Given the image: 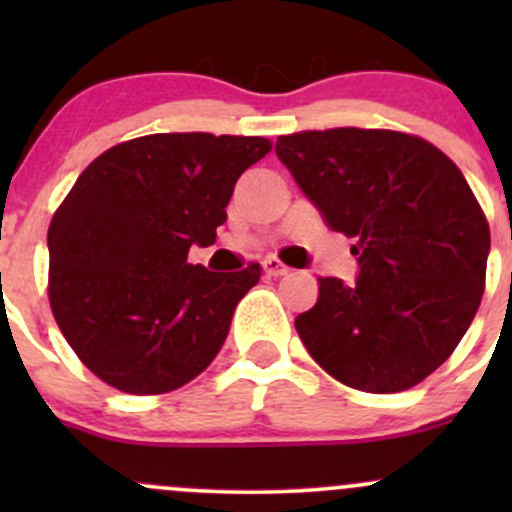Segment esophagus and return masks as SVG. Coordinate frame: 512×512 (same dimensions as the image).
Wrapping results in <instances>:
<instances>
[{"label": "esophagus", "instance_id": "esophagus-1", "mask_svg": "<svg viewBox=\"0 0 512 512\" xmlns=\"http://www.w3.org/2000/svg\"><path fill=\"white\" fill-rule=\"evenodd\" d=\"M262 270H265L270 277H282V275H287L289 267L285 265V262L277 260V257H265V260H262Z\"/></svg>", "mask_w": 512, "mask_h": 512}]
</instances>
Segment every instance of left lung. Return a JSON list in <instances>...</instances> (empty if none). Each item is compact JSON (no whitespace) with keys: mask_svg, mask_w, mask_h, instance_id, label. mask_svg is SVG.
Wrapping results in <instances>:
<instances>
[{"mask_svg":"<svg viewBox=\"0 0 512 512\" xmlns=\"http://www.w3.org/2000/svg\"><path fill=\"white\" fill-rule=\"evenodd\" d=\"M277 158L329 230L354 237L352 287L319 277L294 319L327 374L394 394L438 369L471 327L490 230L458 165L423 138L379 128L280 136Z\"/></svg>","mask_w":512,"mask_h":512,"instance_id":"8db88e82","label":"left lung"}]
</instances>
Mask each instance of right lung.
Returning <instances> with one entry per match:
<instances>
[{
    "label": "right lung",
    "instance_id": "right-lung-1",
    "mask_svg": "<svg viewBox=\"0 0 512 512\" xmlns=\"http://www.w3.org/2000/svg\"><path fill=\"white\" fill-rule=\"evenodd\" d=\"M260 136L153 133L101 153L49 225V302L79 359L126 394H165L205 371L260 265H190L227 220Z\"/></svg>",
    "mask_w": 512,
    "mask_h": 512
}]
</instances>
